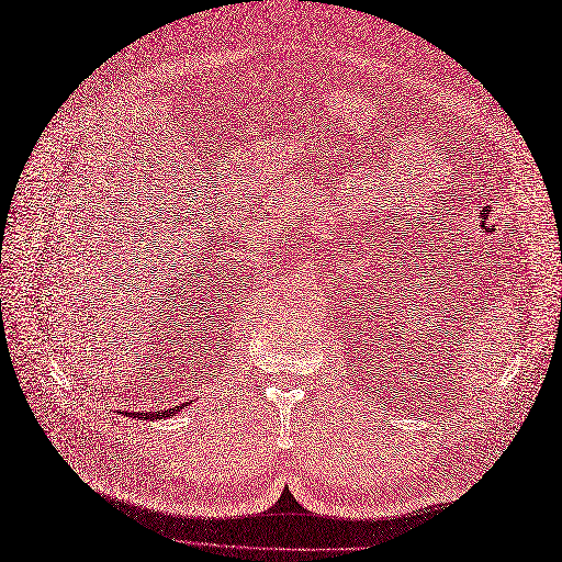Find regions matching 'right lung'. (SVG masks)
Listing matches in <instances>:
<instances>
[{
	"mask_svg": "<svg viewBox=\"0 0 562 562\" xmlns=\"http://www.w3.org/2000/svg\"><path fill=\"white\" fill-rule=\"evenodd\" d=\"M194 400H190V403H182L180 407H171V409H159V412H123L125 416H132L135 420H142V423H155V420H162V418H171L176 416L180 409H184L187 405H192Z\"/></svg>",
	"mask_w": 562,
	"mask_h": 562,
	"instance_id": "1",
	"label": "right lung"
}]
</instances>
